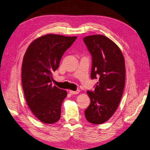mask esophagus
Segmentation results:
<instances>
[{"label":"esophagus","instance_id":"34e87169","mask_svg":"<svg viewBox=\"0 0 150 150\" xmlns=\"http://www.w3.org/2000/svg\"><path fill=\"white\" fill-rule=\"evenodd\" d=\"M80 92V90H78L76 91H72V90H70V93L71 95H76V94H78Z\"/></svg>","mask_w":150,"mask_h":150}]
</instances>
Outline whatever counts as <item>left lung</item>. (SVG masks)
<instances>
[{"mask_svg":"<svg viewBox=\"0 0 150 150\" xmlns=\"http://www.w3.org/2000/svg\"><path fill=\"white\" fill-rule=\"evenodd\" d=\"M83 41L92 57L91 78H99L94 91H88L91 103L85 110L86 119L95 125L105 122L116 111L125 83V62L121 51L102 35L86 36Z\"/></svg>","mask_w":150,"mask_h":150,"instance_id":"1","label":"left lung"}]
</instances>
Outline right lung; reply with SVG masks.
Listing matches in <instances>:
<instances>
[{
  "instance_id": "1",
  "label": "right lung",
  "mask_w": 150,
  "mask_h": 150,
  "mask_svg": "<svg viewBox=\"0 0 150 150\" xmlns=\"http://www.w3.org/2000/svg\"><path fill=\"white\" fill-rule=\"evenodd\" d=\"M77 37L47 34L29 45L23 56L22 83L26 102L42 122L52 124L60 119L67 91L52 86V73L59 67L64 52Z\"/></svg>"
}]
</instances>
